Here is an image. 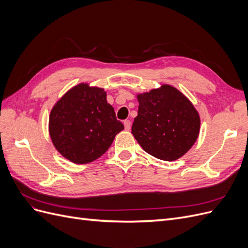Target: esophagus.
<instances>
[{
	"mask_svg": "<svg viewBox=\"0 0 248 248\" xmlns=\"http://www.w3.org/2000/svg\"><path fill=\"white\" fill-rule=\"evenodd\" d=\"M124 127H125V130H129L130 127H131V122L129 120H125L124 121Z\"/></svg>",
	"mask_w": 248,
	"mask_h": 248,
	"instance_id": "1",
	"label": "esophagus"
}]
</instances>
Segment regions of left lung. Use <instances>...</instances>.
<instances>
[{
  "label": "left lung",
  "mask_w": 248,
  "mask_h": 248,
  "mask_svg": "<svg viewBox=\"0 0 248 248\" xmlns=\"http://www.w3.org/2000/svg\"><path fill=\"white\" fill-rule=\"evenodd\" d=\"M138 100V116L131 132L140 147L166 161L183 156L200 132V116L192 103L169 85L140 94Z\"/></svg>",
  "instance_id": "1"
}]
</instances>
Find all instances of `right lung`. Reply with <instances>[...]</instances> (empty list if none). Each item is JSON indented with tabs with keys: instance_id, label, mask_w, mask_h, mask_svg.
Returning a JSON list of instances; mask_svg holds the SVG:
<instances>
[{
	"instance_id": "right-lung-1",
	"label": "right lung",
	"mask_w": 248,
	"mask_h": 248,
	"mask_svg": "<svg viewBox=\"0 0 248 248\" xmlns=\"http://www.w3.org/2000/svg\"><path fill=\"white\" fill-rule=\"evenodd\" d=\"M123 129L104 90L88 84L69 90L49 116L52 144L65 158L78 164L103 155Z\"/></svg>"
}]
</instances>
